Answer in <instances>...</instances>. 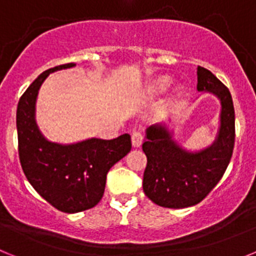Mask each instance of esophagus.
<instances>
[{"label":"esophagus","instance_id":"obj_1","mask_svg":"<svg viewBox=\"0 0 256 256\" xmlns=\"http://www.w3.org/2000/svg\"><path fill=\"white\" fill-rule=\"evenodd\" d=\"M144 142V136L141 132H134L132 134V146L133 148H140Z\"/></svg>","mask_w":256,"mask_h":256}]
</instances>
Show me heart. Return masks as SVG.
<instances>
[{
    "label": "heart",
    "mask_w": 256,
    "mask_h": 256,
    "mask_svg": "<svg viewBox=\"0 0 256 256\" xmlns=\"http://www.w3.org/2000/svg\"><path fill=\"white\" fill-rule=\"evenodd\" d=\"M169 84H170V78H169V76H160V78L152 80V82L146 87V94L150 97L156 96V94L164 92L165 90L168 88Z\"/></svg>",
    "instance_id": "1"
}]
</instances>
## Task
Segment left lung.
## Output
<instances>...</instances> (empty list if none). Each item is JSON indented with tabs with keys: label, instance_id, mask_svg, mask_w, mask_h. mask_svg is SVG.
Masks as SVG:
<instances>
[{
	"label": "left lung",
	"instance_id": "obj_1",
	"mask_svg": "<svg viewBox=\"0 0 256 256\" xmlns=\"http://www.w3.org/2000/svg\"><path fill=\"white\" fill-rule=\"evenodd\" d=\"M198 91L214 94L220 102L219 130L210 146L198 151L182 148L166 123L146 130L144 192L159 206L182 209L198 204L220 180L232 158L234 108L228 88L212 72L198 66Z\"/></svg>",
	"mask_w": 256,
	"mask_h": 256
}]
</instances>
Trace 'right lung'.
Returning <instances> with one entry per match:
<instances>
[{
  "instance_id": "add662e5",
  "label": "right lung",
  "mask_w": 256,
  "mask_h": 256,
  "mask_svg": "<svg viewBox=\"0 0 256 256\" xmlns=\"http://www.w3.org/2000/svg\"><path fill=\"white\" fill-rule=\"evenodd\" d=\"M74 66L70 62L40 74L20 97L16 110L19 158L26 180L47 202L69 214L100 202L106 174L132 148L128 133L114 140L94 137L68 144L51 142L42 134L36 122L40 86L54 72Z\"/></svg>"
}]
</instances>
